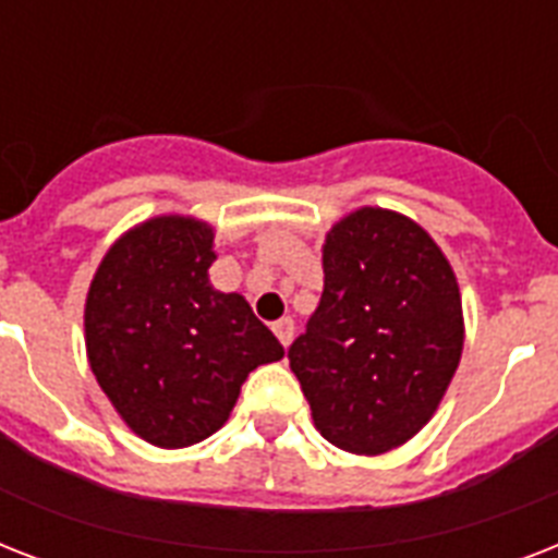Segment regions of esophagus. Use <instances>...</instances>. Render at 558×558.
Segmentation results:
<instances>
[{"label": "esophagus", "instance_id": "34e87169", "mask_svg": "<svg viewBox=\"0 0 558 558\" xmlns=\"http://www.w3.org/2000/svg\"><path fill=\"white\" fill-rule=\"evenodd\" d=\"M271 330H275V336L280 339V344L289 348V344H292V336H295V322L287 315V318H280V322L271 324Z\"/></svg>", "mask_w": 558, "mask_h": 558}]
</instances>
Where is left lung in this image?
I'll return each instance as SVG.
<instances>
[{
    "label": "left lung",
    "instance_id": "8db88e82",
    "mask_svg": "<svg viewBox=\"0 0 558 558\" xmlns=\"http://www.w3.org/2000/svg\"><path fill=\"white\" fill-rule=\"evenodd\" d=\"M322 263V304L289 367L324 440L385 454L432 420L458 371V278L423 226L371 205L327 231Z\"/></svg>",
    "mask_w": 558,
    "mask_h": 558
}]
</instances>
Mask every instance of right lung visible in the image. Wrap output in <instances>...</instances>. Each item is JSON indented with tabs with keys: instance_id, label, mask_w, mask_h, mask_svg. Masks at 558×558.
<instances>
[{
	"instance_id": "add662e5",
	"label": "right lung",
	"mask_w": 558,
	"mask_h": 558,
	"mask_svg": "<svg viewBox=\"0 0 558 558\" xmlns=\"http://www.w3.org/2000/svg\"><path fill=\"white\" fill-rule=\"evenodd\" d=\"M214 228L185 214L133 226L104 254L86 292V359L118 416L159 449L219 432L254 367L280 341L236 292L208 278Z\"/></svg>"
}]
</instances>
